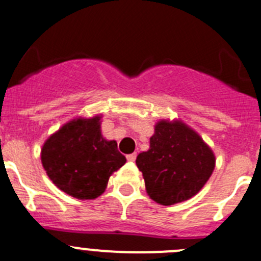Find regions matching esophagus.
Returning a JSON list of instances; mask_svg holds the SVG:
<instances>
[{
	"mask_svg": "<svg viewBox=\"0 0 261 261\" xmlns=\"http://www.w3.org/2000/svg\"><path fill=\"white\" fill-rule=\"evenodd\" d=\"M126 158H127L128 162H134L136 159V153L128 154V155H126Z\"/></svg>",
	"mask_w": 261,
	"mask_h": 261,
	"instance_id": "esophagus-1",
	"label": "esophagus"
}]
</instances>
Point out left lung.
<instances>
[{"mask_svg":"<svg viewBox=\"0 0 261 261\" xmlns=\"http://www.w3.org/2000/svg\"><path fill=\"white\" fill-rule=\"evenodd\" d=\"M150 199L173 205L198 194L216 167L213 150L182 121L156 122L149 150L136 158Z\"/></svg>","mask_w":261,"mask_h":261,"instance_id":"1","label":"left lung"}]
</instances>
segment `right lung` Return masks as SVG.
Here are the masks:
<instances>
[{"label":"right lung","instance_id":"add662e5","mask_svg":"<svg viewBox=\"0 0 261 261\" xmlns=\"http://www.w3.org/2000/svg\"><path fill=\"white\" fill-rule=\"evenodd\" d=\"M100 118H74L52 134L40 151L53 184L79 200L100 196L111 174L126 163L117 143L103 138Z\"/></svg>","mask_w":261,"mask_h":261}]
</instances>
